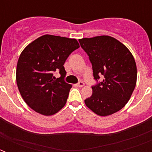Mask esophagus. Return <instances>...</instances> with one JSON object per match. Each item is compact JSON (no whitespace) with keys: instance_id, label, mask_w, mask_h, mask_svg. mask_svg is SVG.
Returning <instances> with one entry per match:
<instances>
[{"instance_id":"esophagus-1","label":"esophagus","mask_w":152,"mask_h":152,"mask_svg":"<svg viewBox=\"0 0 152 152\" xmlns=\"http://www.w3.org/2000/svg\"><path fill=\"white\" fill-rule=\"evenodd\" d=\"M76 87H78V88H82V87H83V86H84V83H83V82H82V81H80V82H79L78 83H76Z\"/></svg>"}]
</instances>
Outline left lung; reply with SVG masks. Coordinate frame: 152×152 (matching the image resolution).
<instances>
[{"instance_id": "8db88e82", "label": "left lung", "mask_w": 152, "mask_h": 152, "mask_svg": "<svg viewBox=\"0 0 152 152\" xmlns=\"http://www.w3.org/2000/svg\"><path fill=\"white\" fill-rule=\"evenodd\" d=\"M80 46L92 64L93 76L97 81L92 95L84 100L86 106L99 116L118 112L129 100L137 83V70L134 57L129 49L108 35L79 39Z\"/></svg>"}]
</instances>
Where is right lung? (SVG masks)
Listing matches in <instances>:
<instances>
[{
	"mask_svg": "<svg viewBox=\"0 0 152 152\" xmlns=\"http://www.w3.org/2000/svg\"><path fill=\"white\" fill-rule=\"evenodd\" d=\"M79 47L75 39L45 34L21 53L16 66V83L25 102L35 112L50 116L64 107L72 88L64 80V64ZM56 71L61 74L59 78L53 76Z\"/></svg>",
	"mask_w": 152,
	"mask_h": 152,
	"instance_id": "right-lung-1",
	"label": "right lung"
}]
</instances>
